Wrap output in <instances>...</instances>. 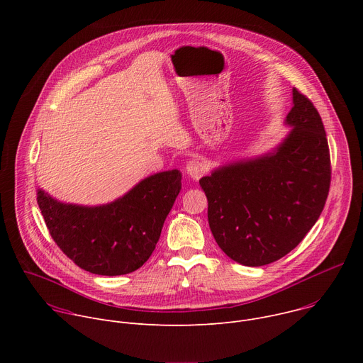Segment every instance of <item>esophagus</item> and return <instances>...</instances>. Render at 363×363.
Wrapping results in <instances>:
<instances>
[{
  "instance_id": "1",
  "label": "esophagus",
  "mask_w": 363,
  "mask_h": 363,
  "mask_svg": "<svg viewBox=\"0 0 363 363\" xmlns=\"http://www.w3.org/2000/svg\"><path fill=\"white\" fill-rule=\"evenodd\" d=\"M205 172H206V167L201 160H191L186 164V174L194 181H198Z\"/></svg>"
}]
</instances>
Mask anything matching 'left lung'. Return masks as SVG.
<instances>
[{
    "mask_svg": "<svg viewBox=\"0 0 363 363\" xmlns=\"http://www.w3.org/2000/svg\"><path fill=\"white\" fill-rule=\"evenodd\" d=\"M293 129L272 152L199 179L208 223L231 260L266 266L284 257L319 220L330 186V153L318 109L293 89Z\"/></svg>",
    "mask_w": 363,
    "mask_h": 363,
    "instance_id": "obj_1",
    "label": "left lung"
}]
</instances>
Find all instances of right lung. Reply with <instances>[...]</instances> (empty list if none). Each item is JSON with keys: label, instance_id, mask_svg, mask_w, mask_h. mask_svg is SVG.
I'll return each mask as SVG.
<instances>
[{"label": "right lung", "instance_id": "add662e5", "mask_svg": "<svg viewBox=\"0 0 363 363\" xmlns=\"http://www.w3.org/2000/svg\"><path fill=\"white\" fill-rule=\"evenodd\" d=\"M178 169L150 175L111 203H65L43 189L37 203L51 238L80 269L128 274L147 262L181 191Z\"/></svg>", "mask_w": 363, "mask_h": 363}]
</instances>
